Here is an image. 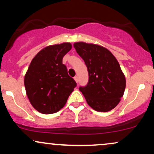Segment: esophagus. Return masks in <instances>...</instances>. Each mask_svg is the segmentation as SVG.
Segmentation results:
<instances>
[{"mask_svg":"<svg viewBox=\"0 0 154 154\" xmlns=\"http://www.w3.org/2000/svg\"><path fill=\"white\" fill-rule=\"evenodd\" d=\"M74 79H75V82L77 83V82H78V77H77V76H75V77H74Z\"/></svg>","mask_w":154,"mask_h":154,"instance_id":"1","label":"esophagus"}]
</instances>
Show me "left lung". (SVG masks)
I'll return each instance as SVG.
<instances>
[{"mask_svg":"<svg viewBox=\"0 0 154 154\" xmlns=\"http://www.w3.org/2000/svg\"><path fill=\"white\" fill-rule=\"evenodd\" d=\"M88 67L89 81L80 87L88 104L98 112H108L120 103L125 89V77L119 63L108 49L83 42L74 44Z\"/></svg>","mask_w":154,"mask_h":154,"instance_id":"8db88e82","label":"left lung"}]
</instances>
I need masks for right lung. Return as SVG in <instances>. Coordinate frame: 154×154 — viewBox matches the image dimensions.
Instances as JSON below:
<instances>
[{
	"mask_svg": "<svg viewBox=\"0 0 154 154\" xmlns=\"http://www.w3.org/2000/svg\"><path fill=\"white\" fill-rule=\"evenodd\" d=\"M71 49L68 42L48 46L31 60L24 85L31 105L41 113L60 110L77 85L62 64L63 57Z\"/></svg>",
	"mask_w": 154,
	"mask_h": 154,
	"instance_id": "1",
	"label": "right lung"
}]
</instances>
